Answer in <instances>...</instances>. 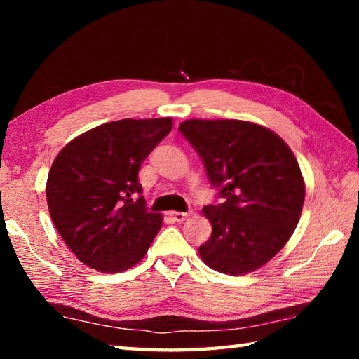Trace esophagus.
<instances>
[{
    "mask_svg": "<svg viewBox=\"0 0 359 359\" xmlns=\"http://www.w3.org/2000/svg\"><path fill=\"white\" fill-rule=\"evenodd\" d=\"M188 215L190 214H187V212H169V217H171L174 222H184L187 220Z\"/></svg>",
    "mask_w": 359,
    "mask_h": 359,
    "instance_id": "obj_1",
    "label": "esophagus"
}]
</instances>
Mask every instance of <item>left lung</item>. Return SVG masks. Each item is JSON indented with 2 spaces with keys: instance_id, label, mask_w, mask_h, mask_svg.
<instances>
[{
  "instance_id": "obj_1",
  "label": "left lung",
  "mask_w": 359,
  "mask_h": 359,
  "mask_svg": "<svg viewBox=\"0 0 359 359\" xmlns=\"http://www.w3.org/2000/svg\"><path fill=\"white\" fill-rule=\"evenodd\" d=\"M179 130L203 158L222 204L205 205L212 234L199 255L212 269L244 276L282 250L299 222L306 185L296 156L266 126L185 120Z\"/></svg>"
}]
</instances>
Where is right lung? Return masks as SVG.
Instances as JSON below:
<instances>
[{"instance_id":"add662e5","label":"right lung","mask_w":359,"mask_h":359,"mask_svg":"<svg viewBox=\"0 0 359 359\" xmlns=\"http://www.w3.org/2000/svg\"><path fill=\"white\" fill-rule=\"evenodd\" d=\"M171 130L169 117L109 121L60 150L47 177L48 212L83 264L115 274L145 257L163 218L145 208L137 172Z\"/></svg>"}]
</instances>
